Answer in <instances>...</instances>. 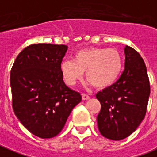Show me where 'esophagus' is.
<instances>
[{"label": "esophagus", "instance_id": "obj_1", "mask_svg": "<svg viewBox=\"0 0 157 157\" xmlns=\"http://www.w3.org/2000/svg\"><path fill=\"white\" fill-rule=\"evenodd\" d=\"M90 97L89 94H82V99L83 100H87V99H90Z\"/></svg>", "mask_w": 157, "mask_h": 157}]
</instances>
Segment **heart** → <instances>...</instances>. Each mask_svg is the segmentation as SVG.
<instances>
[{
    "instance_id": "obj_1",
    "label": "heart",
    "mask_w": 157,
    "mask_h": 157,
    "mask_svg": "<svg viewBox=\"0 0 157 157\" xmlns=\"http://www.w3.org/2000/svg\"><path fill=\"white\" fill-rule=\"evenodd\" d=\"M123 67V59L114 48H90L78 51L74 60H63L60 65L63 77L69 85H74L85 77L98 89L110 86L119 78Z\"/></svg>"
}]
</instances>
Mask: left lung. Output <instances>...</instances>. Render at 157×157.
Wrapping results in <instances>:
<instances>
[{
  "mask_svg": "<svg viewBox=\"0 0 157 157\" xmlns=\"http://www.w3.org/2000/svg\"><path fill=\"white\" fill-rule=\"evenodd\" d=\"M124 69L111 86L96 94L101 104L97 124L103 136L121 140L130 136L145 118L151 87L144 60L135 49L124 48Z\"/></svg>",
  "mask_w": 157,
  "mask_h": 157,
  "instance_id": "left-lung-1",
  "label": "left lung"
}]
</instances>
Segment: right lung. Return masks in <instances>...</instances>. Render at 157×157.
Returning <instances> with one entry per match:
<instances>
[{
	"label": "right lung",
	"instance_id": "obj_1",
	"mask_svg": "<svg viewBox=\"0 0 157 157\" xmlns=\"http://www.w3.org/2000/svg\"><path fill=\"white\" fill-rule=\"evenodd\" d=\"M67 46L38 43L24 48L10 74L12 108L23 126L42 139L63 130L82 96L63 82L60 65Z\"/></svg>",
	"mask_w": 157,
	"mask_h": 157
}]
</instances>
